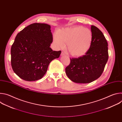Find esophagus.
<instances>
[{
  "label": "esophagus",
  "instance_id": "1",
  "mask_svg": "<svg viewBox=\"0 0 122 122\" xmlns=\"http://www.w3.org/2000/svg\"><path fill=\"white\" fill-rule=\"evenodd\" d=\"M61 55L62 56H65V53H64V52H62Z\"/></svg>",
  "mask_w": 122,
  "mask_h": 122
}]
</instances>
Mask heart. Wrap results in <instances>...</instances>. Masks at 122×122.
Wrapping results in <instances>:
<instances>
[{
    "mask_svg": "<svg viewBox=\"0 0 122 122\" xmlns=\"http://www.w3.org/2000/svg\"><path fill=\"white\" fill-rule=\"evenodd\" d=\"M53 40L57 48H63L65 42L66 43V49L71 55L80 56L90 49L92 33L89 29L81 26L66 28L56 32Z\"/></svg>",
    "mask_w": 122,
    "mask_h": 122,
    "instance_id": "1",
    "label": "heart"
}]
</instances>
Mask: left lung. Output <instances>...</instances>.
Masks as SVG:
<instances>
[{
	"mask_svg": "<svg viewBox=\"0 0 122 122\" xmlns=\"http://www.w3.org/2000/svg\"><path fill=\"white\" fill-rule=\"evenodd\" d=\"M92 42L89 50L78 58H70L66 73L73 82L88 83L98 79L102 74L109 57L108 42L102 32L91 25Z\"/></svg>",
	"mask_w": 122,
	"mask_h": 122,
	"instance_id": "obj_1",
	"label": "left lung"
}]
</instances>
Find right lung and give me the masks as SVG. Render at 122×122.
Wrapping results in <instances>:
<instances>
[{
    "label": "right lung",
    "instance_id": "add662e5",
    "mask_svg": "<svg viewBox=\"0 0 122 122\" xmlns=\"http://www.w3.org/2000/svg\"><path fill=\"white\" fill-rule=\"evenodd\" d=\"M51 26L31 24L18 33L11 47V65L13 71L26 81L41 79L50 62L59 57L61 51H53Z\"/></svg>",
    "mask_w": 122,
    "mask_h": 122
}]
</instances>
